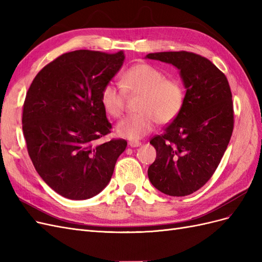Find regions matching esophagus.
Returning <instances> with one entry per match:
<instances>
[{"instance_id": "obj_1", "label": "esophagus", "mask_w": 262, "mask_h": 262, "mask_svg": "<svg viewBox=\"0 0 262 262\" xmlns=\"http://www.w3.org/2000/svg\"><path fill=\"white\" fill-rule=\"evenodd\" d=\"M142 143L140 141H130L129 142V146H131V147H138V146H140Z\"/></svg>"}]
</instances>
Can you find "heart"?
I'll use <instances>...</instances> for the list:
<instances>
[{"mask_svg":"<svg viewBox=\"0 0 262 262\" xmlns=\"http://www.w3.org/2000/svg\"><path fill=\"white\" fill-rule=\"evenodd\" d=\"M125 92L139 93L138 110L140 113L126 116L119 121L116 131L119 136L138 140L150 133L156 125L169 123L181 112L185 102V89L178 80L167 78L162 71L148 63L129 68L121 76ZM114 82L101 87L100 104L107 115L121 117L124 110L125 93Z\"/></svg>","mask_w":262,"mask_h":262,"instance_id":"b5f03b06","label":"heart"}]
</instances>
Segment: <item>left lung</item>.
Here are the masks:
<instances>
[{"instance_id":"8db88e82","label":"left lung","mask_w":262,"mask_h":262,"mask_svg":"<svg viewBox=\"0 0 262 262\" xmlns=\"http://www.w3.org/2000/svg\"><path fill=\"white\" fill-rule=\"evenodd\" d=\"M146 58L179 69L187 90L179 115L149 141L156 160L147 170L161 192L185 196L207 184L227 148L234 129L231 87L225 74L200 54L170 51Z\"/></svg>"}]
</instances>
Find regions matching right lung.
Segmentation results:
<instances>
[{
    "mask_svg": "<svg viewBox=\"0 0 262 262\" xmlns=\"http://www.w3.org/2000/svg\"><path fill=\"white\" fill-rule=\"evenodd\" d=\"M123 51L76 50L48 63L34 78L23 106V132L37 172L71 200L98 194L112 178L123 139L112 132L100 104L101 87L120 70Z\"/></svg>",
    "mask_w": 262,
    "mask_h": 262,
    "instance_id": "1",
    "label": "right lung"
}]
</instances>
